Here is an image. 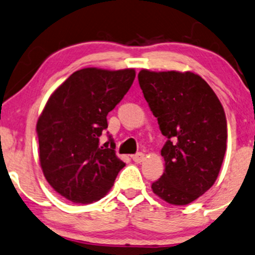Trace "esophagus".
Segmentation results:
<instances>
[{
  "label": "esophagus",
  "instance_id": "esophagus-1",
  "mask_svg": "<svg viewBox=\"0 0 255 255\" xmlns=\"http://www.w3.org/2000/svg\"><path fill=\"white\" fill-rule=\"evenodd\" d=\"M131 158H133L134 162L141 163V162L144 161V154H142V152H137V154L131 156Z\"/></svg>",
  "mask_w": 255,
  "mask_h": 255
}]
</instances>
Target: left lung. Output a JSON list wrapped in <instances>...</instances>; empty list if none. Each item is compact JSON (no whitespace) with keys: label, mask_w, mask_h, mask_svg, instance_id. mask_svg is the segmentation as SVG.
<instances>
[{"label":"left lung","mask_w":255,"mask_h":255,"mask_svg":"<svg viewBox=\"0 0 255 255\" xmlns=\"http://www.w3.org/2000/svg\"><path fill=\"white\" fill-rule=\"evenodd\" d=\"M138 84L159 130L168 137L164 172L152 192L172 205H188L215 184L226 151L224 108L198 74L141 70Z\"/></svg>","instance_id":"left-lung-1"}]
</instances>
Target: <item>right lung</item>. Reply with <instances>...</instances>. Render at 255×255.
Listing matches in <instances>:
<instances>
[{
	"mask_svg": "<svg viewBox=\"0 0 255 255\" xmlns=\"http://www.w3.org/2000/svg\"><path fill=\"white\" fill-rule=\"evenodd\" d=\"M135 79L134 69L85 67L47 99L38 121L39 164L56 192L76 204L100 201L125 167L113 140L100 145L107 114Z\"/></svg>",
	"mask_w": 255,
	"mask_h": 255,
	"instance_id": "add662e5",
	"label": "right lung"
}]
</instances>
